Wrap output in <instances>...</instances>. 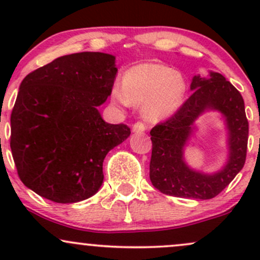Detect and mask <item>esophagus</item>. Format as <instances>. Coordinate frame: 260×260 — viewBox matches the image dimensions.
Wrapping results in <instances>:
<instances>
[{
    "label": "esophagus",
    "mask_w": 260,
    "mask_h": 260,
    "mask_svg": "<svg viewBox=\"0 0 260 260\" xmlns=\"http://www.w3.org/2000/svg\"><path fill=\"white\" fill-rule=\"evenodd\" d=\"M132 131L134 133H142L145 131V124L143 122H137V123L133 124Z\"/></svg>",
    "instance_id": "1"
}]
</instances>
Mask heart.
Returning <instances> with one entry per match:
<instances>
[{
  "mask_svg": "<svg viewBox=\"0 0 260 260\" xmlns=\"http://www.w3.org/2000/svg\"><path fill=\"white\" fill-rule=\"evenodd\" d=\"M187 94V82L181 72L161 63H140L129 68L123 85L116 83L112 101L121 106L142 105L148 121L168 120L180 110Z\"/></svg>",
  "mask_w": 260,
  "mask_h": 260,
  "instance_id": "obj_1",
  "label": "heart"
}]
</instances>
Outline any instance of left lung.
<instances>
[{"label":"left lung","instance_id":"left-lung-1","mask_svg":"<svg viewBox=\"0 0 260 260\" xmlns=\"http://www.w3.org/2000/svg\"><path fill=\"white\" fill-rule=\"evenodd\" d=\"M190 89L193 94L180 110L150 131V181L164 194L211 199L229 186L246 162L248 121L242 95L222 74L209 72L208 78L194 76ZM207 111L222 113L229 136L226 165L210 175L190 169L183 156L184 147L195 129V121Z\"/></svg>","mask_w":260,"mask_h":260}]
</instances>
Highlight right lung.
I'll return each mask as SVG.
<instances>
[{"label":"right lung","instance_id":"obj_1","mask_svg":"<svg viewBox=\"0 0 260 260\" xmlns=\"http://www.w3.org/2000/svg\"><path fill=\"white\" fill-rule=\"evenodd\" d=\"M116 57L103 52L61 56L20 83L11 115V150L20 181L55 203L90 198L104 181L106 154L131 134L98 107L111 95Z\"/></svg>","mask_w":260,"mask_h":260}]
</instances>
